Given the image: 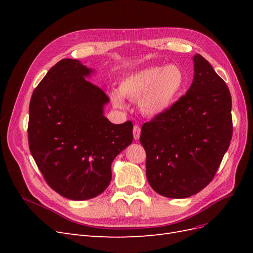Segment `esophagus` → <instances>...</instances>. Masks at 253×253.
I'll return each mask as SVG.
<instances>
[{"instance_id":"esophagus-1","label":"esophagus","mask_w":253,"mask_h":253,"mask_svg":"<svg viewBox=\"0 0 253 253\" xmlns=\"http://www.w3.org/2000/svg\"><path fill=\"white\" fill-rule=\"evenodd\" d=\"M140 132H141L140 127L138 126H134V127H133V135H134V139L135 140H138L139 139Z\"/></svg>"}]
</instances>
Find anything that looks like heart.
I'll return each mask as SVG.
<instances>
[{"label": "heart", "mask_w": 253, "mask_h": 253, "mask_svg": "<svg viewBox=\"0 0 253 253\" xmlns=\"http://www.w3.org/2000/svg\"><path fill=\"white\" fill-rule=\"evenodd\" d=\"M185 75L175 64L150 66L127 75L110 97L115 106H125L124 98L138 101V109L147 117L165 114L179 98L185 86Z\"/></svg>", "instance_id": "obj_1"}]
</instances>
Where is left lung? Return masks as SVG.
Segmentation results:
<instances>
[{"label": "left lung", "mask_w": 253, "mask_h": 253, "mask_svg": "<svg viewBox=\"0 0 253 253\" xmlns=\"http://www.w3.org/2000/svg\"><path fill=\"white\" fill-rule=\"evenodd\" d=\"M193 62V82L186 95L141 127L148 181L170 198L190 197L208 186L232 137L228 86L200 53Z\"/></svg>", "instance_id": "obj_1"}]
</instances>
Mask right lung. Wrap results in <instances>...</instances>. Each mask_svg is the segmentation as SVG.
Wrapping results in <instances>:
<instances>
[{
  "label": "right lung",
  "instance_id": "right-lung-1",
  "mask_svg": "<svg viewBox=\"0 0 253 253\" xmlns=\"http://www.w3.org/2000/svg\"><path fill=\"white\" fill-rule=\"evenodd\" d=\"M91 68L63 59L38 84L29 103L28 144L47 185L68 200L101 194L111 166L133 141V124L104 117L110 98L85 78Z\"/></svg>",
  "mask_w": 253,
  "mask_h": 253
}]
</instances>
